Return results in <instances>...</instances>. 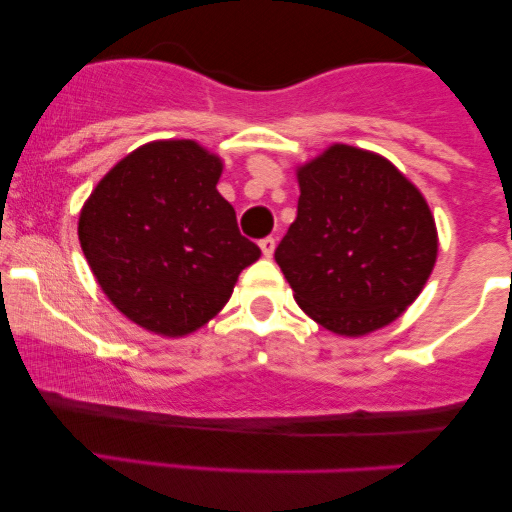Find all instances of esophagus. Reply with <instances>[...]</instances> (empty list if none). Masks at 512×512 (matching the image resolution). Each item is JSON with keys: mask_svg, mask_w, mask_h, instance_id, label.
I'll list each match as a JSON object with an SVG mask.
<instances>
[{"mask_svg": "<svg viewBox=\"0 0 512 512\" xmlns=\"http://www.w3.org/2000/svg\"><path fill=\"white\" fill-rule=\"evenodd\" d=\"M274 248H276V240L272 236L260 240V250H262L264 257H272L274 255Z\"/></svg>", "mask_w": 512, "mask_h": 512, "instance_id": "1", "label": "esophagus"}]
</instances>
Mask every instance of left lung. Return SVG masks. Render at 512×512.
<instances>
[{
  "label": "left lung",
  "instance_id": "obj_1",
  "mask_svg": "<svg viewBox=\"0 0 512 512\" xmlns=\"http://www.w3.org/2000/svg\"><path fill=\"white\" fill-rule=\"evenodd\" d=\"M298 216L274 260L317 325L361 337L397 320L433 272L424 195L390 161L334 144L298 168Z\"/></svg>",
  "mask_w": 512,
  "mask_h": 512
}]
</instances>
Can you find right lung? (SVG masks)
I'll return each instance as SVG.
<instances>
[{"mask_svg":"<svg viewBox=\"0 0 512 512\" xmlns=\"http://www.w3.org/2000/svg\"><path fill=\"white\" fill-rule=\"evenodd\" d=\"M223 163L192 139L139 146L86 199L79 243L110 303L144 330L182 337L231 298L260 257L216 190Z\"/></svg>","mask_w":512,"mask_h":512,"instance_id":"add662e5","label":"right lung"}]
</instances>
